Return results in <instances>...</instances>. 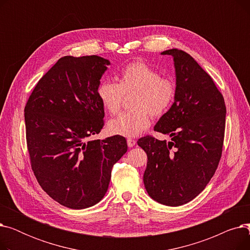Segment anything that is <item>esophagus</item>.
I'll return each mask as SVG.
<instances>
[{
	"mask_svg": "<svg viewBox=\"0 0 250 250\" xmlns=\"http://www.w3.org/2000/svg\"><path fill=\"white\" fill-rule=\"evenodd\" d=\"M126 142H127V146L129 148H132V147H134L136 145V141L133 140V139H127Z\"/></svg>",
	"mask_w": 250,
	"mask_h": 250,
	"instance_id": "34e87169",
	"label": "esophagus"
}]
</instances>
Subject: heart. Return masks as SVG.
I'll use <instances>...</instances> for the list:
<instances>
[{"label":"heart","instance_id":"heart-1","mask_svg":"<svg viewBox=\"0 0 250 250\" xmlns=\"http://www.w3.org/2000/svg\"><path fill=\"white\" fill-rule=\"evenodd\" d=\"M135 110L122 113L108 123V132L115 136L135 138L150 126L151 115H163L174 101L176 84L173 79L143 61L125 65L120 74V82L102 81L97 87V96L103 108L110 114L120 111L124 96L134 94Z\"/></svg>","mask_w":250,"mask_h":250}]
</instances>
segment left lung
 I'll list each match as a JSON object with an SVG mask.
<instances>
[{"label":"left lung","instance_id":"obj_1","mask_svg":"<svg viewBox=\"0 0 250 250\" xmlns=\"http://www.w3.org/2000/svg\"><path fill=\"white\" fill-rule=\"evenodd\" d=\"M176 95L154 129L171 141L151 136L138 145L147 153L144 185L151 198L177 207L199 195L215 174L224 141L226 106L213 79L188 52L172 48Z\"/></svg>","mask_w":250,"mask_h":250}]
</instances>
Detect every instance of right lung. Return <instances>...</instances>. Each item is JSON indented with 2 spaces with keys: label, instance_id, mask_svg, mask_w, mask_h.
<instances>
[{
  "label": "right lung",
  "instance_id": "1",
  "mask_svg": "<svg viewBox=\"0 0 250 250\" xmlns=\"http://www.w3.org/2000/svg\"><path fill=\"white\" fill-rule=\"evenodd\" d=\"M109 64L98 56L61 58L38 81L24 109L34 175L51 199L70 208L99 203L113 165L127 151L122 136L88 140L104 125L97 87Z\"/></svg>",
  "mask_w": 250,
  "mask_h": 250
}]
</instances>
